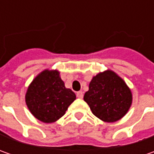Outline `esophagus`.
<instances>
[{
  "mask_svg": "<svg viewBox=\"0 0 154 154\" xmlns=\"http://www.w3.org/2000/svg\"><path fill=\"white\" fill-rule=\"evenodd\" d=\"M76 96H77V98H83V92H77V93H76Z\"/></svg>",
  "mask_w": 154,
  "mask_h": 154,
  "instance_id": "obj_1",
  "label": "esophagus"
}]
</instances>
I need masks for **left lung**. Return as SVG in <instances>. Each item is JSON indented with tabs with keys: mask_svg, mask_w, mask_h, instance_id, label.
<instances>
[{
	"mask_svg": "<svg viewBox=\"0 0 154 154\" xmlns=\"http://www.w3.org/2000/svg\"><path fill=\"white\" fill-rule=\"evenodd\" d=\"M84 100L93 115L103 122H114L127 114L132 103V93L121 77L106 70L92 78Z\"/></svg>",
	"mask_w": 154,
	"mask_h": 154,
	"instance_id": "obj_1",
	"label": "left lung"
}]
</instances>
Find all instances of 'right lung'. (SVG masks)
<instances>
[{"label":"right lung","mask_w":154,"mask_h":154,"mask_svg":"<svg viewBox=\"0 0 154 154\" xmlns=\"http://www.w3.org/2000/svg\"><path fill=\"white\" fill-rule=\"evenodd\" d=\"M75 98L74 92L65 87L59 71L49 69L35 77L26 93L29 110L37 119L45 123L61 118Z\"/></svg>","instance_id":"1"}]
</instances>
